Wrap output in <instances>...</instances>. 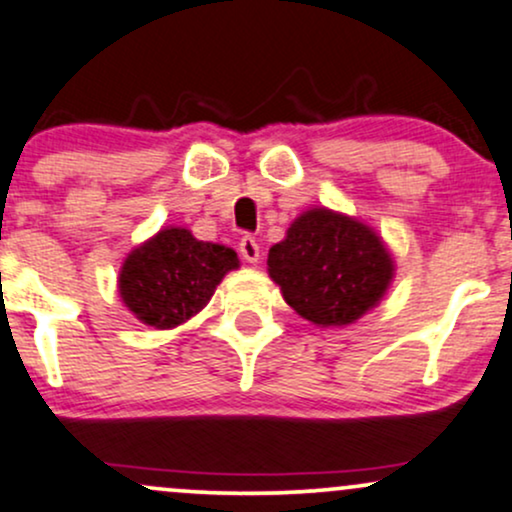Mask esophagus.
<instances>
[{
    "mask_svg": "<svg viewBox=\"0 0 512 512\" xmlns=\"http://www.w3.org/2000/svg\"><path fill=\"white\" fill-rule=\"evenodd\" d=\"M239 254L246 263H258V258H261V246L251 234H244L242 242H239Z\"/></svg>",
    "mask_w": 512,
    "mask_h": 512,
    "instance_id": "1",
    "label": "esophagus"
}]
</instances>
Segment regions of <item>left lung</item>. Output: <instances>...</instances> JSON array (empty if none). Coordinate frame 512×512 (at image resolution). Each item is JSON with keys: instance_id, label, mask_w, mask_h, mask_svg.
Listing matches in <instances>:
<instances>
[{"instance_id": "left-lung-1", "label": "left lung", "mask_w": 512, "mask_h": 512, "mask_svg": "<svg viewBox=\"0 0 512 512\" xmlns=\"http://www.w3.org/2000/svg\"><path fill=\"white\" fill-rule=\"evenodd\" d=\"M393 258L364 222L311 208L268 251V273L285 302L316 326H350L374 309L393 280Z\"/></svg>"}]
</instances>
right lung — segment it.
Instances as JSON below:
<instances>
[{
  "instance_id": "add662e5",
  "label": "right lung",
  "mask_w": 512,
  "mask_h": 512,
  "mask_svg": "<svg viewBox=\"0 0 512 512\" xmlns=\"http://www.w3.org/2000/svg\"><path fill=\"white\" fill-rule=\"evenodd\" d=\"M239 258L230 246L198 242L184 227H167L136 246L119 270V297L138 321L158 330L196 316Z\"/></svg>"
}]
</instances>
